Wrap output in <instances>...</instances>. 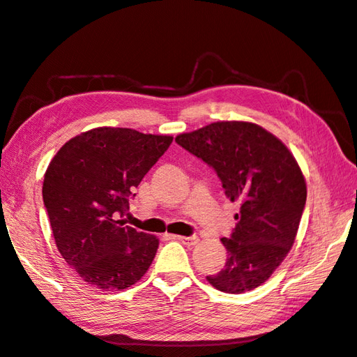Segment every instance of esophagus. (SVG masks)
<instances>
[{
  "label": "esophagus",
  "instance_id": "obj_1",
  "mask_svg": "<svg viewBox=\"0 0 357 357\" xmlns=\"http://www.w3.org/2000/svg\"><path fill=\"white\" fill-rule=\"evenodd\" d=\"M174 240H178L183 244H186L188 248H194V245L200 241V238L197 235L194 236H178V235H174Z\"/></svg>",
  "mask_w": 357,
  "mask_h": 357
}]
</instances>
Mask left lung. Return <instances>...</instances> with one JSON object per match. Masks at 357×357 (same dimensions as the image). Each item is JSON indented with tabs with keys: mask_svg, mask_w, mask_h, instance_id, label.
I'll list each match as a JSON object with an SVG mask.
<instances>
[{
	"mask_svg": "<svg viewBox=\"0 0 357 357\" xmlns=\"http://www.w3.org/2000/svg\"><path fill=\"white\" fill-rule=\"evenodd\" d=\"M176 142L217 171L226 197L240 202L225 267L206 276L225 293L257 289L271 278L295 243L307 199L296 158L263 126L244 121L213 122Z\"/></svg>",
	"mask_w": 357,
	"mask_h": 357,
	"instance_id": "8db88e82",
	"label": "left lung"
}]
</instances>
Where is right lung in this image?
Segmentation results:
<instances>
[{
  "label": "right lung",
  "instance_id": "1",
  "mask_svg": "<svg viewBox=\"0 0 357 357\" xmlns=\"http://www.w3.org/2000/svg\"><path fill=\"white\" fill-rule=\"evenodd\" d=\"M172 136L99 126L70 139L44 174L43 199L59 253L100 290H123L151 266L154 235L126 226L130 199Z\"/></svg>",
  "mask_w": 357,
  "mask_h": 357
}]
</instances>
